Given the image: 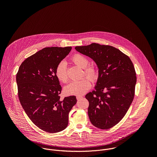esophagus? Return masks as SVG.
<instances>
[{
    "instance_id": "34e87169",
    "label": "esophagus",
    "mask_w": 157,
    "mask_h": 157,
    "mask_svg": "<svg viewBox=\"0 0 157 157\" xmlns=\"http://www.w3.org/2000/svg\"><path fill=\"white\" fill-rule=\"evenodd\" d=\"M83 97L82 96H76V99H77V100H80L81 99H82Z\"/></svg>"
}]
</instances>
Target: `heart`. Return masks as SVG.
<instances>
[{
	"instance_id": "heart-1",
	"label": "heart",
	"mask_w": 157,
	"mask_h": 157,
	"mask_svg": "<svg viewBox=\"0 0 157 157\" xmlns=\"http://www.w3.org/2000/svg\"><path fill=\"white\" fill-rule=\"evenodd\" d=\"M71 60L76 65L84 69L83 76L86 75L88 78H83L78 81H72L65 87L64 91L66 94L69 95H82L90 89L91 86V81L94 82L98 79L99 76V70L97 67L94 65H88L89 63V59L81 54H75L72 56ZM55 75L58 79L61 82L66 83L68 81V70L66 63L64 61H61L58 63L55 70Z\"/></svg>"
}]
</instances>
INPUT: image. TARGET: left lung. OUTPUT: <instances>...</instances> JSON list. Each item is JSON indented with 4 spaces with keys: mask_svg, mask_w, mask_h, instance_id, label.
I'll list each match as a JSON object with an SVG mask.
<instances>
[{
    "mask_svg": "<svg viewBox=\"0 0 157 157\" xmlns=\"http://www.w3.org/2000/svg\"><path fill=\"white\" fill-rule=\"evenodd\" d=\"M97 64L99 76L95 90L87 93L88 116L92 124L106 130L125 116L135 95L136 73L130 58L109 45L91 43L76 47Z\"/></svg>",
    "mask_w": 157,
    "mask_h": 157,
    "instance_id": "8db88e82",
    "label": "left lung"
}]
</instances>
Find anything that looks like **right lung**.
<instances>
[{
  "label": "right lung",
  "instance_id": "add662e5",
  "mask_svg": "<svg viewBox=\"0 0 157 157\" xmlns=\"http://www.w3.org/2000/svg\"><path fill=\"white\" fill-rule=\"evenodd\" d=\"M72 47H47L28 57L16 75L18 96L25 113L38 128L50 133L64 130L76 96L60 99L55 70Z\"/></svg>",
  "mask_w": 157,
  "mask_h": 157
}]
</instances>
